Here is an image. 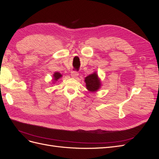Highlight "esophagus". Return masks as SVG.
I'll return each mask as SVG.
<instances>
[{"label": "esophagus", "instance_id": "esophagus-1", "mask_svg": "<svg viewBox=\"0 0 159 159\" xmlns=\"http://www.w3.org/2000/svg\"><path fill=\"white\" fill-rule=\"evenodd\" d=\"M78 75H79V74H78V71H73L71 72V76L72 77V78H77V77L78 76Z\"/></svg>", "mask_w": 159, "mask_h": 159}]
</instances>
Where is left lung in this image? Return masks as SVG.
<instances>
[{"mask_svg":"<svg viewBox=\"0 0 159 159\" xmlns=\"http://www.w3.org/2000/svg\"><path fill=\"white\" fill-rule=\"evenodd\" d=\"M86 84V88L89 91H97L101 85L100 81L98 79V76L97 74L93 73L87 76L85 79Z\"/></svg>","mask_w":159,"mask_h":159,"instance_id":"8db88e82","label":"left lung"}]
</instances>
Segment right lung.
<instances>
[{"label": "right lung", "instance_id": "1", "mask_svg": "<svg viewBox=\"0 0 159 159\" xmlns=\"http://www.w3.org/2000/svg\"><path fill=\"white\" fill-rule=\"evenodd\" d=\"M61 77V74H60L59 72H56V73L54 74V80H57L59 78H60Z\"/></svg>", "mask_w": 159, "mask_h": 159}]
</instances>
